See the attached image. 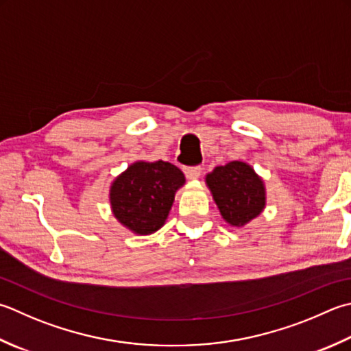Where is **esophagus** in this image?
Returning <instances> with one entry per match:
<instances>
[{
	"label": "esophagus",
	"mask_w": 351,
	"mask_h": 351,
	"mask_svg": "<svg viewBox=\"0 0 351 351\" xmlns=\"http://www.w3.org/2000/svg\"><path fill=\"white\" fill-rule=\"evenodd\" d=\"M184 173L189 180H196V178L201 176L202 167L201 166H193V167H184Z\"/></svg>",
	"instance_id": "esophagus-1"
}]
</instances>
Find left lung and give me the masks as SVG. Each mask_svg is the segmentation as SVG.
<instances>
[{"instance_id": "obj_1", "label": "left lung", "mask_w": 351, "mask_h": 351, "mask_svg": "<svg viewBox=\"0 0 351 351\" xmlns=\"http://www.w3.org/2000/svg\"><path fill=\"white\" fill-rule=\"evenodd\" d=\"M205 180L219 211L230 225L243 226L263 211V181L246 162L231 161L219 166Z\"/></svg>"}]
</instances>
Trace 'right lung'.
I'll use <instances>...</instances> for the list:
<instances>
[{
    "mask_svg": "<svg viewBox=\"0 0 351 351\" xmlns=\"http://www.w3.org/2000/svg\"><path fill=\"white\" fill-rule=\"evenodd\" d=\"M182 171L166 161H136L111 185L114 216L135 234H152L166 222Z\"/></svg>",
    "mask_w": 351,
    "mask_h": 351,
    "instance_id": "right-lung-1",
    "label": "right lung"
}]
</instances>
